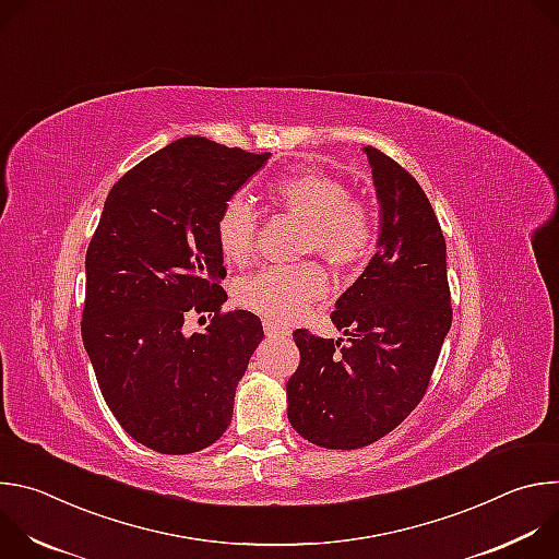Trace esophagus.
Segmentation results:
<instances>
[{"mask_svg":"<svg viewBox=\"0 0 559 559\" xmlns=\"http://www.w3.org/2000/svg\"><path fill=\"white\" fill-rule=\"evenodd\" d=\"M263 330H265V334H267L270 338H278V336H289V330H287V328H283L281 323L272 321V318H265V321H263Z\"/></svg>","mask_w":559,"mask_h":559,"instance_id":"1","label":"esophagus"}]
</instances>
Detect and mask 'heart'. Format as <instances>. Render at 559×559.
Returning <instances> with one entry per match:
<instances>
[{
  "label": "heart",
  "mask_w": 559,
  "mask_h": 559,
  "mask_svg": "<svg viewBox=\"0 0 559 559\" xmlns=\"http://www.w3.org/2000/svg\"><path fill=\"white\" fill-rule=\"evenodd\" d=\"M270 199L285 212L305 221L302 248L318 252L341 267L360 265L378 248L373 210L349 197L338 179L318 170L283 177L267 188ZM259 216L243 197H229L216 216V241L229 263H246L254 252ZM328 289L321 265H270L241 281L236 298L243 307L274 321H294Z\"/></svg>",
  "instance_id": "heart-1"
}]
</instances>
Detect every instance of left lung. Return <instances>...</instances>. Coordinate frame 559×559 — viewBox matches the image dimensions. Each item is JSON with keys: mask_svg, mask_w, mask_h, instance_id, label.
I'll return each mask as SVG.
<instances>
[{"mask_svg": "<svg viewBox=\"0 0 559 559\" xmlns=\"http://www.w3.org/2000/svg\"><path fill=\"white\" fill-rule=\"evenodd\" d=\"M380 203L378 252L332 311L345 338L296 330L300 365L287 380V418L325 449H360L423 401L451 330L447 243L420 183L367 145Z\"/></svg>", "mask_w": 559, "mask_h": 559, "instance_id": "obj_1", "label": "left lung"}]
</instances>
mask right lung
I'll return each mask as SVG.
<instances>
[{
	"label": "right lung",
	"instance_id": "obj_1",
	"mask_svg": "<svg viewBox=\"0 0 559 559\" xmlns=\"http://www.w3.org/2000/svg\"><path fill=\"white\" fill-rule=\"evenodd\" d=\"M267 158L183 136L128 170L106 199L86 252L82 338L106 405L152 451L194 453L229 427L263 325L252 311H221L216 216ZM192 312L215 316L186 337Z\"/></svg>",
	"mask_w": 559,
	"mask_h": 559
}]
</instances>
